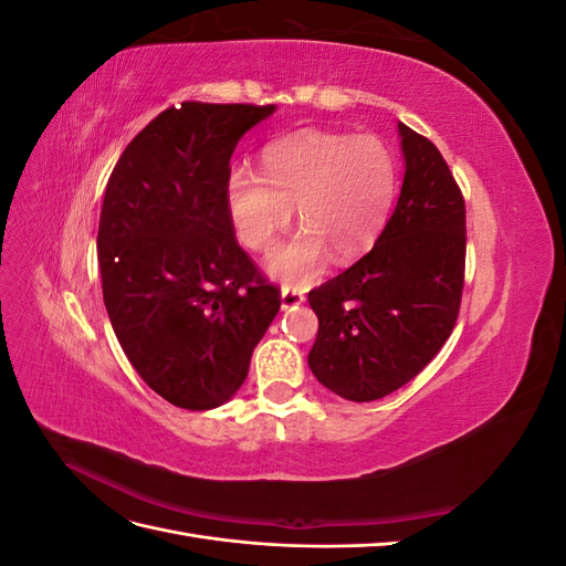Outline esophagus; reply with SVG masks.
Masks as SVG:
<instances>
[{"instance_id":"1","label":"esophagus","mask_w":566,"mask_h":566,"mask_svg":"<svg viewBox=\"0 0 566 566\" xmlns=\"http://www.w3.org/2000/svg\"><path fill=\"white\" fill-rule=\"evenodd\" d=\"M304 302V293L295 285H283L281 287V310H290V306H297Z\"/></svg>"}]
</instances>
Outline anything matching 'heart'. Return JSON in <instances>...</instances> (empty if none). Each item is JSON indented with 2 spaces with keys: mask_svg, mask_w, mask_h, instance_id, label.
<instances>
[{
  "mask_svg": "<svg viewBox=\"0 0 566 566\" xmlns=\"http://www.w3.org/2000/svg\"><path fill=\"white\" fill-rule=\"evenodd\" d=\"M397 196V160L373 134L304 129L262 153V179L238 169L227 181V212L238 241L266 252L290 224L302 231L273 252L266 271L281 281L312 279L333 254L354 260L380 235Z\"/></svg>",
  "mask_w": 566,
  "mask_h": 566,
  "instance_id": "obj_1",
  "label": "heart"
}]
</instances>
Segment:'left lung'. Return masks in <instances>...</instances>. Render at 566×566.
Segmentation results:
<instances>
[{"mask_svg": "<svg viewBox=\"0 0 566 566\" xmlns=\"http://www.w3.org/2000/svg\"><path fill=\"white\" fill-rule=\"evenodd\" d=\"M403 184L373 250L310 293L316 380L349 401L397 391L449 339L465 276V200L437 146L399 123Z\"/></svg>", "mask_w": 566, "mask_h": 566, "instance_id": "1", "label": "left lung"}]
</instances>
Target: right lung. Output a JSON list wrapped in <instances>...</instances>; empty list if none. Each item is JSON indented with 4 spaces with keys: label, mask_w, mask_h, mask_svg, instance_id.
<instances>
[{
    "label": "right lung",
    "mask_w": 566,
    "mask_h": 566,
    "mask_svg": "<svg viewBox=\"0 0 566 566\" xmlns=\"http://www.w3.org/2000/svg\"><path fill=\"white\" fill-rule=\"evenodd\" d=\"M276 106L163 111L119 156L98 219L104 304L142 380L188 410L227 403L281 310L227 212L231 156Z\"/></svg>",
    "instance_id": "obj_1"
}]
</instances>
